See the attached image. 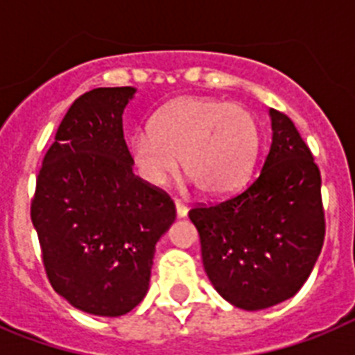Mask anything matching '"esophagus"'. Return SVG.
Here are the masks:
<instances>
[{"label": "esophagus", "instance_id": "esophagus-1", "mask_svg": "<svg viewBox=\"0 0 355 355\" xmlns=\"http://www.w3.org/2000/svg\"><path fill=\"white\" fill-rule=\"evenodd\" d=\"M175 210H177V217H180V219L188 216V206L180 200H175Z\"/></svg>", "mask_w": 355, "mask_h": 355}]
</instances>
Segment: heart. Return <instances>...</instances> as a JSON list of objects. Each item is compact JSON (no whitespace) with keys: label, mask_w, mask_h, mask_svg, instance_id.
I'll list each match as a JSON object with an SVG mask.
<instances>
[{"label":"heart","mask_w":355,"mask_h":355,"mask_svg":"<svg viewBox=\"0 0 355 355\" xmlns=\"http://www.w3.org/2000/svg\"><path fill=\"white\" fill-rule=\"evenodd\" d=\"M259 150V128L241 105L206 97L169 103L150 130L130 138V160L145 182L160 188L182 171L206 195H227L245 182Z\"/></svg>","instance_id":"obj_1"}]
</instances>
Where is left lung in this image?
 <instances>
[{
  "instance_id": "obj_1",
  "label": "left lung",
  "mask_w": 355,
  "mask_h": 355,
  "mask_svg": "<svg viewBox=\"0 0 355 355\" xmlns=\"http://www.w3.org/2000/svg\"><path fill=\"white\" fill-rule=\"evenodd\" d=\"M269 116L272 141L252 182L189 210L211 286L247 311L297 295L324 241L319 167L291 119L272 108Z\"/></svg>"
}]
</instances>
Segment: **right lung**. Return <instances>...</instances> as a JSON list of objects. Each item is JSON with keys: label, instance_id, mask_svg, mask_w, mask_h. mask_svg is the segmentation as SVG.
I'll return each instance as SVG.
<instances>
[{"label": "right lung", "instance_id": "right-lung-1", "mask_svg": "<svg viewBox=\"0 0 355 355\" xmlns=\"http://www.w3.org/2000/svg\"><path fill=\"white\" fill-rule=\"evenodd\" d=\"M134 94L96 88L75 99L31 202L53 289L97 317H119L144 300L156 243L175 221L169 195L132 173L123 110Z\"/></svg>", "mask_w": 355, "mask_h": 355}]
</instances>
